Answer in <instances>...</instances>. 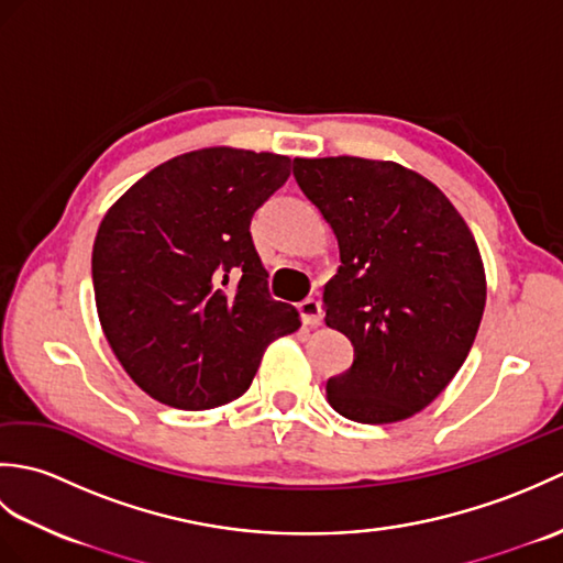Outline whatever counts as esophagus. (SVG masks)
<instances>
[{
  "instance_id": "1",
  "label": "esophagus",
  "mask_w": 563,
  "mask_h": 563,
  "mask_svg": "<svg viewBox=\"0 0 563 563\" xmlns=\"http://www.w3.org/2000/svg\"><path fill=\"white\" fill-rule=\"evenodd\" d=\"M300 317L307 327H319L321 319H324V309H321V302L309 297V300L300 302Z\"/></svg>"
}]
</instances>
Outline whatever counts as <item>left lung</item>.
Segmentation results:
<instances>
[{
	"mask_svg": "<svg viewBox=\"0 0 563 563\" xmlns=\"http://www.w3.org/2000/svg\"><path fill=\"white\" fill-rule=\"evenodd\" d=\"M292 174L341 254L324 309L353 365L327 382V399L357 423L404 421L472 351L486 305L479 246L445 194L401 164L297 157Z\"/></svg>",
	"mask_w": 563,
	"mask_h": 563,
	"instance_id": "obj_1",
	"label": "left lung"
}]
</instances>
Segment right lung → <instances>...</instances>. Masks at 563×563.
<instances>
[{"label": "right lung", "mask_w": 563, "mask_h": 563, "mask_svg": "<svg viewBox=\"0 0 563 563\" xmlns=\"http://www.w3.org/2000/svg\"><path fill=\"white\" fill-rule=\"evenodd\" d=\"M288 176L283 154L196 150L106 212L91 254L101 329L152 399L202 411L242 397L268 343L300 329L271 297L249 232Z\"/></svg>", "instance_id": "add662e5"}]
</instances>
